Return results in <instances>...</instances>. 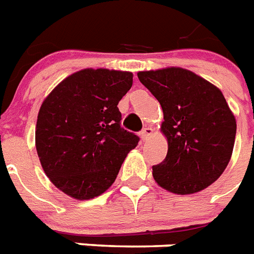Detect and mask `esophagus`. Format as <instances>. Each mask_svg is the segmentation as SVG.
<instances>
[{"label":"esophagus","instance_id":"34e87169","mask_svg":"<svg viewBox=\"0 0 254 254\" xmlns=\"http://www.w3.org/2000/svg\"><path fill=\"white\" fill-rule=\"evenodd\" d=\"M152 133H153V129H152L151 127H144V128L141 129V132H140V136H141L143 140H147L148 137L151 136Z\"/></svg>","mask_w":254,"mask_h":254}]
</instances>
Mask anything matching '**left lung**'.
I'll use <instances>...</instances> for the list:
<instances>
[{"mask_svg":"<svg viewBox=\"0 0 254 254\" xmlns=\"http://www.w3.org/2000/svg\"><path fill=\"white\" fill-rule=\"evenodd\" d=\"M137 77L164 113L168 153L152 166L155 181L181 195L210 186L228 165L236 136V119L223 93L195 73L174 66Z\"/></svg>","mask_w":254,"mask_h":254,"instance_id":"8db88e82","label":"left lung"}]
</instances>
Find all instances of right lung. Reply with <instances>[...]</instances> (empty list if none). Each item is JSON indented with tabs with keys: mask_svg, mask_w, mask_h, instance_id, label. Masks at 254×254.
<instances>
[{
	"mask_svg": "<svg viewBox=\"0 0 254 254\" xmlns=\"http://www.w3.org/2000/svg\"><path fill=\"white\" fill-rule=\"evenodd\" d=\"M131 86V72L89 68L66 77L42 103L36 152L47 177L66 195H101L139 143L121 126L118 109Z\"/></svg>",
	"mask_w": 254,
	"mask_h": 254,
	"instance_id": "1",
	"label": "right lung"
}]
</instances>
